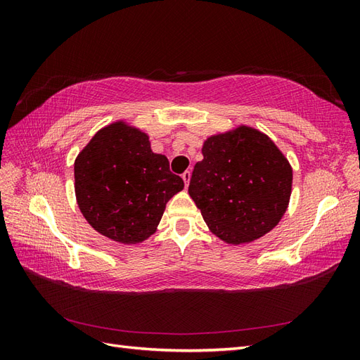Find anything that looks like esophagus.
I'll use <instances>...</instances> for the list:
<instances>
[{
  "label": "esophagus",
  "mask_w": 360,
  "mask_h": 360,
  "mask_svg": "<svg viewBox=\"0 0 360 360\" xmlns=\"http://www.w3.org/2000/svg\"><path fill=\"white\" fill-rule=\"evenodd\" d=\"M181 179H183L184 184H186V188H188V186H189V181H191V171H184Z\"/></svg>",
  "instance_id": "obj_1"
}]
</instances>
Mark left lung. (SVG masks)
I'll use <instances>...</instances> for the list:
<instances>
[{"mask_svg":"<svg viewBox=\"0 0 360 360\" xmlns=\"http://www.w3.org/2000/svg\"><path fill=\"white\" fill-rule=\"evenodd\" d=\"M189 195L209 230L230 245L257 240L288 209L292 168L264 132L238 124L207 138Z\"/></svg>","mask_w":360,"mask_h":360,"instance_id":"left-lung-1","label":"left lung"}]
</instances>
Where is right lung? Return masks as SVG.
I'll return each mask as SVG.
<instances>
[{
	"mask_svg": "<svg viewBox=\"0 0 360 360\" xmlns=\"http://www.w3.org/2000/svg\"><path fill=\"white\" fill-rule=\"evenodd\" d=\"M167 156L151 151L148 135L126 120L97 130L75 159V195L94 230L123 245L158 231L167 202L183 191Z\"/></svg>",
	"mask_w": 360,
	"mask_h": 360,
	"instance_id": "1",
	"label": "right lung"
}]
</instances>
